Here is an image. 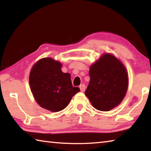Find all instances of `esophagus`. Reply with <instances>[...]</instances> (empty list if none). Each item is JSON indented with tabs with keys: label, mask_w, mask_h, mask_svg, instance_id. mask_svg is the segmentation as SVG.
Listing matches in <instances>:
<instances>
[{
	"label": "esophagus",
	"mask_w": 151,
	"mask_h": 151,
	"mask_svg": "<svg viewBox=\"0 0 151 151\" xmlns=\"http://www.w3.org/2000/svg\"><path fill=\"white\" fill-rule=\"evenodd\" d=\"M85 88H86V86L85 85H84V84H82V85H80V89L82 92H84L85 91Z\"/></svg>",
	"instance_id": "esophagus-1"
}]
</instances>
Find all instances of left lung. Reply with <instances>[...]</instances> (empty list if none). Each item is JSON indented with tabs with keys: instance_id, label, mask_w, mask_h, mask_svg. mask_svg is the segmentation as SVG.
Instances as JSON below:
<instances>
[{
	"instance_id": "1",
	"label": "left lung",
	"mask_w": 151,
	"mask_h": 151,
	"mask_svg": "<svg viewBox=\"0 0 151 151\" xmlns=\"http://www.w3.org/2000/svg\"><path fill=\"white\" fill-rule=\"evenodd\" d=\"M85 95L94 108L109 111L121 103L129 86V76L121 60L104 53L91 65Z\"/></svg>"
}]
</instances>
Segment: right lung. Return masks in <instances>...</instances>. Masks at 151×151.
<instances>
[{
    "label": "right lung",
    "instance_id": "right-lung-1",
    "mask_svg": "<svg viewBox=\"0 0 151 151\" xmlns=\"http://www.w3.org/2000/svg\"><path fill=\"white\" fill-rule=\"evenodd\" d=\"M62 66L52 58H42L30 72V88L36 102L51 112L65 109L73 96L80 91L78 87L73 86L70 74L61 70Z\"/></svg>",
    "mask_w": 151,
    "mask_h": 151
}]
</instances>
